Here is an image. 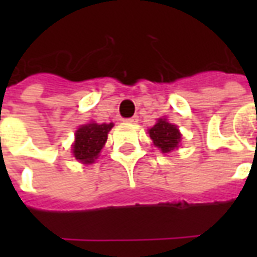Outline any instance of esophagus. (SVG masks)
<instances>
[{"mask_svg": "<svg viewBox=\"0 0 257 257\" xmlns=\"http://www.w3.org/2000/svg\"><path fill=\"white\" fill-rule=\"evenodd\" d=\"M125 122H129V123H135V122H138V115H134V117L126 118V119H125Z\"/></svg>", "mask_w": 257, "mask_h": 257, "instance_id": "esophagus-1", "label": "esophagus"}]
</instances>
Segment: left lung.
Returning a JSON list of instances; mask_svg holds the SVG:
<instances>
[{"label": "left lung", "instance_id": "obj_1", "mask_svg": "<svg viewBox=\"0 0 257 257\" xmlns=\"http://www.w3.org/2000/svg\"><path fill=\"white\" fill-rule=\"evenodd\" d=\"M153 143L161 149L162 153H169L178 147L180 142V132L176 125L169 123L167 119H158V122L149 131Z\"/></svg>", "mask_w": 257, "mask_h": 257}]
</instances>
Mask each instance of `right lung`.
Instances as JSON below:
<instances>
[{"label": "right lung", "instance_id": "obj_1", "mask_svg": "<svg viewBox=\"0 0 257 257\" xmlns=\"http://www.w3.org/2000/svg\"><path fill=\"white\" fill-rule=\"evenodd\" d=\"M112 128V123L90 122L82 125L75 132V142L73 145V154L78 161L92 164L99 156L107 140V134Z\"/></svg>", "mask_w": 257, "mask_h": 257}]
</instances>
